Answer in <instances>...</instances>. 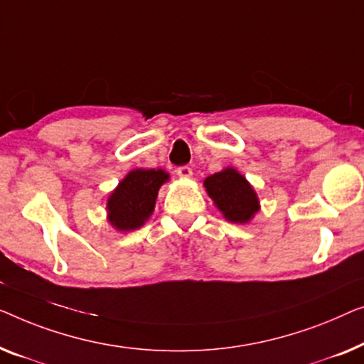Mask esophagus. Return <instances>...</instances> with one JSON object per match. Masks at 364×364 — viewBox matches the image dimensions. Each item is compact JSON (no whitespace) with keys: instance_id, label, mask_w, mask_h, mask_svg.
Wrapping results in <instances>:
<instances>
[{"instance_id":"34e87169","label":"esophagus","mask_w":364,"mask_h":364,"mask_svg":"<svg viewBox=\"0 0 364 364\" xmlns=\"http://www.w3.org/2000/svg\"><path fill=\"white\" fill-rule=\"evenodd\" d=\"M176 175L181 176V178H189L193 175V170L189 168L188 165H183V166H178L176 168Z\"/></svg>"}]
</instances>
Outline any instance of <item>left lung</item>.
<instances>
[{"label":"left lung","instance_id":"left-lung-1","mask_svg":"<svg viewBox=\"0 0 364 364\" xmlns=\"http://www.w3.org/2000/svg\"><path fill=\"white\" fill-rule=\"evenodd\" d=\"M204 186L228 221L247 223L259 211V201L252 186L232 168L206 178Z\"/></svg>","mask_w":364,"mask_h":364}]
</instances>
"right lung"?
<instances>
[{"label": "right lung", "instance_id": "obj_1", "mask_svg": "<svg viewBox=\"0 0 364 364\" xmlns=\"http://www.w3.org/2000/svg\"><path fill=\"white\" fill-rule=\"evenodd\" d=\"M168 180L163 170H133L110 194L107 209L112 226L133 231L151 216L158 189Z\"/></svg>", "mask_w": 364, "mask_h": 364}]
</instances>
